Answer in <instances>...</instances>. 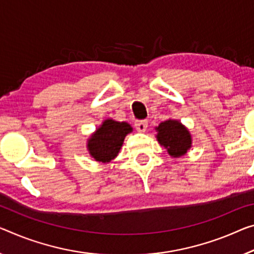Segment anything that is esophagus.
I'll return each mask as SVG.
<instances>
[{"label":"esophagus","instance_id":"esophagus-1","mask_svg":"<svg viewBox=\"0 0 254 254\" xmlns=\"http://www.w3.org/2000/svg\"><path fill=\"white\" fill-rule=\"evenodd\" d=\"M147 126H149V122L147 120H137V122L135 123V128L137 129V131H145Z\"/></svg>","mask_w":254,"mask_h":254}]
</instances>
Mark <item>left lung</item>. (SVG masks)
I'll list each match as a JSON object with an SVG mask.
<instances>
[{"instance_id": "obj_1", "label": "left lung", "mask_w": 254, "mask_h": 254, "mask_svg": "<svg viewBox=\"0 0 254 254\" xmlns=\"http://www.w3.org/2000/svg\"><path fill=\"white\" fill-rule=\"evenodd\" d=\"M159 143L166 147L168 153L173 157H181L190 147V131L176 120H167L157 128Z\"/></svg>"}]
</instances>
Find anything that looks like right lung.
<instances>
[{
    "label": "right lung",
    "instance_id": "1",
    "mask_svg": "<svg viewBox=\"0 0 254 254\" xmlns=\"http://www.w3.org/2000/svg\"><path fill=\"white\" fill-rule=\"evenodd\" d=\"M132 128L127 123L108 119L88 140L89 153L96 161L109 162L118 155L120 147Z\"/></svg>",
    "mask_w": 254,
    "mask_h": 254
}]
</instances>
